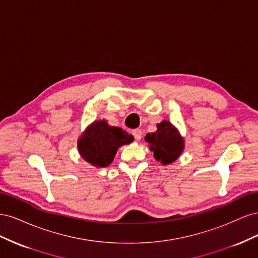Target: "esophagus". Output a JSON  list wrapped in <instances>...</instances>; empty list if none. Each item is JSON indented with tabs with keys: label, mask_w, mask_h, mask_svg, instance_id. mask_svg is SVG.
I'll list each match as a JSON object with an SVG mask.
<instances>
[{
	"label": "esophagus",
	"mask_w": 258,
	"mask_h": 258,
	"mask_svg": "<svg viewBox=\"0 0 258 258\" xmlns=\"http://www.w3.org/2000/svg\"><path fill=\"white\" fill-rule=\"evenodd\" d=\"M132 136L135 137V139L137 140V141H140V140H141V138H142V131L140 130V129L132 130Z\"/></svg>",
	"instance_id": "obj_1"
}]
</instances>
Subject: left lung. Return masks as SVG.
<instances>
[{
	"label": "left lung",
	"instance_id": "obj_1",
	"mask_svg": "<svg viewBox=\"0 0 258 258\" xmlns=\"http://www.w3.org/2000/svg\"><path fill=\"white\" fill-rule=\"evenodd\" d=\"M145 141L150 144L156 160L162 165H169L175 161L184 150V139L177 129L168 120L157 124V131L147 134Z\"/></svg>",
	"mask_w": 258,
	"mask_h": 258
}]
</instances>
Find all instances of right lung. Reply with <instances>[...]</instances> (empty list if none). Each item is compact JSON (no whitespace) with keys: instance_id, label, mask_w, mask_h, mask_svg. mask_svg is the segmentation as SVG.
Here are the masks:
<instances>
[{"instance_id":"right-lung-1","label":"right lung","mask_w":258,"mask_h":258,"mask_svg":"<svg viewBox=\"0 0 258 258\" xmlns=\"http://www.w3.org/2000/svg\"><path fill=\"white\" fill-rule=\"evenodd\" d=\"M134 137L119 127H112L105 120L93 121L79 139L82 158L97 168L107 167L114 160L118 147L130 144Z\"/></svg>"}]
</instances>
